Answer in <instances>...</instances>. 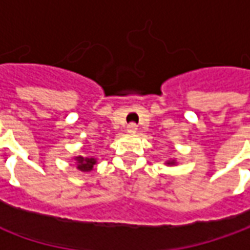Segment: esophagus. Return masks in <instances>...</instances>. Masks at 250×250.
<instances>
[{
  "label": "esophagus",
  "mask_w": 250,
  "mask_h": 250,
  "mask_svg": "<svg viewBox=\"0 0 250 250\" xmlns=\"http://www.w3.org/2000/svg\"><path fill=\"white\" fill-rule=\"evenodd\" d=\"M126 130L130 132V133H133V132L138 130V125H136L135 122H130V124H128V126H126Z\"/></svg>",
  "instance_id": "obj_1"
}]
</instances>
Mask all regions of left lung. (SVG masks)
Returning <instances> with one entry per match:
<instances>
[{
  "mask_svg": "<svg viewBox=\"0 0 250 250\" xmlns=\"http://www.w3.org/2000/svg\"><path fill=\"white\" fill-rule=\"evenodd\" d=\"M168 164H174V161H169V163H168Z\"/></svg>",
  "mask_w": 250,
  "mask_h": 250,
  "instance_id": "1",
  "label": "left lung"
}]
</instances>
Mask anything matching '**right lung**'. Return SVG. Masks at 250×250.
<instances>
[{"mask_svg":"<svg viewBox=\"0 0 250 250\" xmlns=\"http://www.w3.org/2000/svg\"><path fill=\"white\" fill-rule=\"evenodd\" d=\"M76 161L79 163L78 168L81 171H90L93 166L96 164V160L94 159H83V157H76Z\"/></svg>","mask_w":250,"mask_h":250,"instance_id":"right-lung-1","label":"right lung"}]
</instances>
